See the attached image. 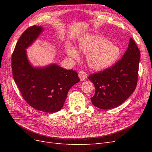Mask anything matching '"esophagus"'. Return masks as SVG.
<instances>
[{
    "label": "esophagus",
    "mask_w": 152,
    "mask_h": 152,
    "mask_svg": "<svg viewBox=\"0 0 152 152\" xmlns=\"http://www.w3.org/2000/svg\"><path fill=\"white\" fill-rule=\"evenodd\" d=\"M79 77L81 81L85 80L87 79V73L84 71L81 70L79 72Z\"/></svg>",
    "instance_id": "1"
}]
</instances>
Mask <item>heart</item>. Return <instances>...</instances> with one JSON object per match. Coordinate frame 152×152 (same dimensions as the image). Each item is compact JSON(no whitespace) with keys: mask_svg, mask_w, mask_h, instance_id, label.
<instances>
[{"mask_svg":"<svg viewBox=\"0 0 152 152\" xmlns=\"http://www.w3.org/2000/svg\"><path fill=\"white\" fill-rule=\"evenodd\" d=\"M77 49L87 56V65L96 71L104 70L114 65L121 54V48L118 45L96 35L81 37L78 41ZM66 52L69 57L75 60L79 59V52L74 47L68 46Z\"/></svg>","mask_w":152,"mask_h":152,"instance_id":"obj_1","label":"heart"}]
</instances>
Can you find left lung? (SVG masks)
Here are the masks:
<instances>
[{"instance_id":"left-lung-1","label":"left lung","mask_w":152,"mask_h":152,"mask_svg":"<svg viewBox=\"0 0 152 152\" xmlns=\"http://www.w3.org/2000/svg\"><path fill=\"white\" fill-rule=\"evenodd\" d=\"M140 60V50L130 38L128 48L121 60L112 67L89 76L96 89L91 98L93 104L100 109L108 110L125 102L136 89Z\"/></svg>"}]
</instances>
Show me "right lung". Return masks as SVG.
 Instances as JSON below:
<instances>
[{
	"mask_svg": "<svg viewBox=\"0 0 152 152\" xmlns=\"http://www.w3.org/2000/svg\"><path fill=\"white\" fill-rule=\"evenodd\" d=\"M43 30L42 26H32L21 35L12 54V75L27 103L40 111L54 113L63 108L68 91L80 79L75 71L56 64L44 67L31 65L26 49Z\"/></svg>",
	"mask_w": 152,
	"mask_h": 152,
	"instance_id": "obj_1",
	"label": "right lung"
}]
</instances>
